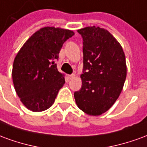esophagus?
Wrapping results in <instances>:
<instances>
[{"label": "esophagus", "instance_id": "1", "mask_svg": "<svg viewBox=\"0 0 147 147\" xmlns=\"http://www.w3.org/2000/svg\"><path fill=\"white\" fill-rule=\"evenodd\" d=\"M75 76H75L74 74H72V75H68V76H67V77H68V79H69V80L73 79V78H75Z\"/></svg>", "mask_w": 147, "mask_h": 147}]
</instances>
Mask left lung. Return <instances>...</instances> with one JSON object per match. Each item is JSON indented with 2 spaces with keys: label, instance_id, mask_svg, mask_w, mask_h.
I'll return each instance as SVG.
<instances>
[{
  "label": "left lung",
  "instance_id": "1",
  "mask_svg": "<svg viewBox=\"0 0 147 147\" xmlns=\"http://www.w3.org/2000/svg\"><path fill=\"white\" fill-rule=\"evenodd\" d=\"M83 40L82 87L74 93L77 106L90 116H99L113 106L127 76L125 54L119 42L99 27L78 30Z\"/></svg>",
  "mask_w": 147,
  "mask_h": 147
}]
</instances>
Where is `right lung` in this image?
<instances>
[{
    "instance_id": "right-lung-1",
    "label": "right lung",
    "mask_w": 147,
    "mask_h": 147,
    "mask_svg": "<svg viewBox=\"0 0 147 147\" xmlns=\"http://www.w3.org/2000/svg\"><path fill=\"white\" fill-rule=\"evenodd\" d=\"M75 34L72 30L45 27L27 40L15 57L12 80L16 92L26 108L33 112L48 109L65 83L56 60L62 45Z\"/></svg>"
}]
</instances>
